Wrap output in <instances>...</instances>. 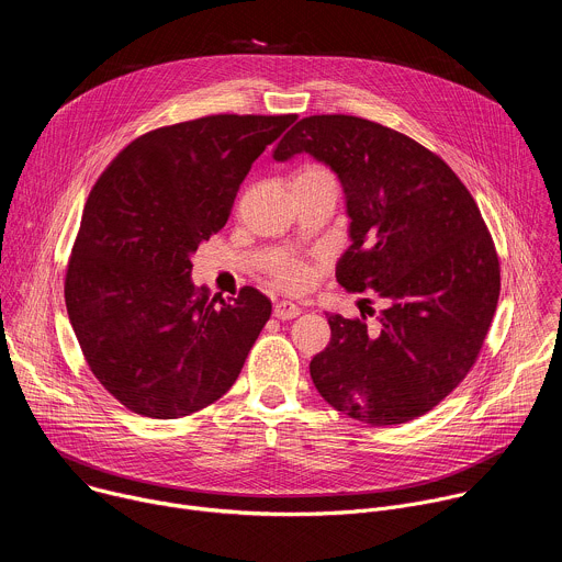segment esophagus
Masks as SVG:
<instances>
[{
    "mask_svg": "<svg viewBox=\"0 0 562 562\" xmlns=\"http://www.w3.org/2000/svg\"><path fill=\"white\" fill-rule=\"evenodd\" d=\"M300 306L297 304H293L291 300H280V302H276V306H273V315L278 317V319H293V317H297L300 315Z\"/></svg>",
    "mask_w": 562,
    "mask_h": 562,
    "instance_id": "obj_1",
    "label": "esophagus"
}]
</instances>
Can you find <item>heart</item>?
<instances>
[{
	"mask_svg": "<svg viewBox=\"0 0 562 562\" xmlns=\"http://www.w3.org/2000/svg\"><path fill=\"white\" fill-rule=\"evenodd\" d=\"M313 176H327V171L317 169V167H306V169L295 173V178H313ZM311 278H313V271L306 265L297 262V260H286L276 269V280L284 289H293V291L304 289L311 282Z\"/></svg>",
	"mask_w": 562,
	"mask_h": 562,
	"instance_id": "heart-1",
	"label": "heart"
}]
</instances>
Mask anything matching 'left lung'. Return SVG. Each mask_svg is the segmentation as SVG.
Here are the masks:
<instances>
[{
    "instance_id": "left-lung-1",
    "label": "left lung",
    "mask_w": 562,
    "mask_h": 562,
    "mask_svg": "<svg viewBox=\"0 0 562 562\" xmlns=\"http://www.w3.org/2000/svg\"><path fill=\"white\" fill-rule=\"evenodd\" d=\"M308 153L342 187L351 245L336 265L349 291L384 300L380 327L327 313L331 342L311 364L327 403L360 423L431 412L471 369L501 295L492 235L471 193L412 137L353 115H311L276 146Z\"/></svg>"
}]
</instances>
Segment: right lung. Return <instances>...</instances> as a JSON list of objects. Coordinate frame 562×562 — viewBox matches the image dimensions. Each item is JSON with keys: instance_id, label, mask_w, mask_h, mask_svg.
I'll return each instance as SVG.
<instances>
[{"instance_id": "obj_1", "label": "right lung", "mask_w": 562, "mask_h": 562, "mask_svg": "<svg viewBox=\"0 0 562 562\" xmlns=\"http://www.w3.org/2000/svg\"><path fill=\"white\" fill-rule=\"evenodd\" d=\"M295 115H209L131 142L93 187L64 297L85 358L120 403L173 420L222 397L271 317L245 286L233 302L191 280L198 247Z\"/></svg>"}]
</instances>
